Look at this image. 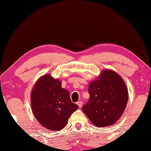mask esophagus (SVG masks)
Masks as SVG:
<instances>
[{
	"label": "esophagus",
	"mask_w": 151,
	"mask_h": 151,
	"mask_svg": "<svg viewBox=\"0 0 151 151\" xmlns=\"http://www.w3.org/2000/svg\"><path fill=\"white\" fill-rule=\"evenodd\" d=\"M76 104H77V105L80 107V108H81V107L83 106V102H81V101H78Z\"/></svg>",
	"instance_id": "obj_1"
}]
</instances>
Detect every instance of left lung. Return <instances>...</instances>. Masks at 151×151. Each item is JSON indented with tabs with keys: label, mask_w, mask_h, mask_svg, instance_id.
<instances>
[{
	"label": "left lung",
	"mask_w": 151,
	"mask_h": 151,
	"mask_svg": "<svg viewBox=\"0 0 151 151\" xmlns=\"http://www.w3.org/2000/svg\"><path fill=\"white\" fill-rule=\"evenodd\" d=\"M88 102L83 106L93 124L96 127H107L114 124L122 116L127 105L128 91L118 74L104 70L96 79L90 83Z\"/></svg>",
	"instance_id": "obj_1"
}]
</instances>
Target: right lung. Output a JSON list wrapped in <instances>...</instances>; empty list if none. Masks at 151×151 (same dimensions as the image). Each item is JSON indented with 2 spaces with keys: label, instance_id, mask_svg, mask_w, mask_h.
Listing matches in <instances>:
<instances>
[{
  "label": "right lung",
  "instance_id": "right-lung-1",
  "mask_svg": "<svg viewBox=\"0 0 151 151\" xmlns=\"http://www.w3.org/2000/svg\"><path fill=\"white\" fill-rule=\"evenodd\" d=\"M31 102L35 118L45 128L53 131L63 129L70 115L78 108L71 101L69 92L61 87V81L49 75L35 83Z\"/></svg>",
  "mask_w": 151,
  "mask_h": 151
}]
</instances>
